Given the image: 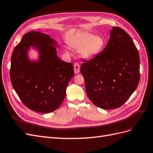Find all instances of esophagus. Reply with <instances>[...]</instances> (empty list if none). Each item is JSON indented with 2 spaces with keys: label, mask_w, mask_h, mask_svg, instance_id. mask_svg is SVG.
Listing matches in <instances>:
<instances>
[{
  "label": "esophagus",
  "mask_w": 153,
  "mask_h": 153,
  "mask_svg": "<svg viewBox=\"0 0 153 153\" xmlns=\"http://www.w3.org/2000/svg\"><path fill=\"white\" fill-rule=\"evenodd\" d=\"M74 69L75 74H78L80 71V66L78 63H74Z\"/></svg>",
  "instance_id": "esophagus-1"
}]
</instances>
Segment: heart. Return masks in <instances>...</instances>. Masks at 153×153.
<instances>
[{"mask_svg":"<svg viewBox=\"0 0 153 153\" xmlns=\"http://www.w3.org/2000/svg\"><path fill=\"white\" fill-rule=\"evenodd\" d=\"M71 45L75 50L80 49L79 54L82 58H90L102 50L105 45V40L101 36L85 33L77 37Z\"/></svg>","mask_w":153,"mask_h":153,"instance_id":"1","label":"heart"}]
</instances>
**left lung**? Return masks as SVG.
Segmentation results:
<instances>
[{"label": "left lung", "instance_id": "obj_1", "mask_svg": "<svg viewBox=\"0 0 153 153\" xmlns=\"http://www.w3.org/2000/svg\"><path fill=\"white\" fill-rule=\"evenodd\" d=\"M82 62L81 72L87 95L101 109L121 107L136 90L140 79L139 54L121 28L113 27L104 50Z\"/></svg>", "mask_w": 153, "mask_h": 153}]
</instances>
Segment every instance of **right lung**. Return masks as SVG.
Returning a JSON list of instances; mask_svg holds the SVG:
<instances>
[{
	"label": "right lung",
	"instance_id": "add662e5",
	"mask_svg": "<svg viewBox=\"0 0 153 153\" xmlns=\"http://www.w3.org/2000/svg\"><path fill=\"white\" fill-rule=\"evenodd\" d=\"M56 45L47 34L32 31L25 34L13 51L12 85L23 104L32 111L48 113L57 109L74 76L73 64L57 56ZM30 47L39 53L37 61H31L27 57Z\"/></svg>",
	"mask_w": 153,
	"mask_h": 153
}]
</instances>
